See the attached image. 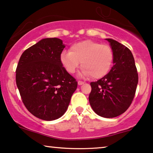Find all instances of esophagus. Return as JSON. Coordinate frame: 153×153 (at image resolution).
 Instances as JSON below:
<instances>
[{
    "label": "esophagus",
    "instance_id": "esophagus-1",
    "mask_svg": "<svg viewBox=\"0 0 153 153\" xmlns=\"http://www.w3.org/2000/svg\"><path fill=\"white\" fill-rule=\"evenodd\" d=\"M77 84H78V85H82V84H84V82H82V81H78V82H77Z\"/></svg>",
    "mask_w": 153,
    "mask_h": 153
}]
</instances>
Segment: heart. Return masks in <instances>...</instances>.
<instances>
[{"instance_id":"1","label":"heart","mask_w":153,"mask_h":153,"mask_svg":"<svg viewBox=\"0 0 153 153\" xmlns=\"http://www.w3.org/2000/svg\"><path fill=\"white\" fill-rule=\"evenodd\" d=\"M60 60L69 74H74L81 62L82 69L79 76H91L93 78L99 79L105 76L110 71L113 53L108 45L86 40L72 45L69 51H62Z\"/></svg>"}]
</instances>
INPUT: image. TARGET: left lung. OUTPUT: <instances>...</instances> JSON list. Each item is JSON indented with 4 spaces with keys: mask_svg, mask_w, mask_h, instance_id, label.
<instances>
[{
    "mask_svg": "<svg viewBox=\"0 0 153 153\" xmlns=\"http://www.w3.org/2000/svg\"><path fill=\"white\" fill-rule=\"evenodd\" d=\"M106 40L113 50V66L105 76L91 83L88 100L95 113L113 118L124 113L131 104L138 74L131 50L111 38Z\"/></svg>",
    "mask_w": 153,
    "mask_h": 153,
    "instance_id": "8db88e82",
    "label": "left lung"
}]
</instances>
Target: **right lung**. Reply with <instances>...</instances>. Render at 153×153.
Listing matches in <instances>:
<instances>
[{"instance_id": "right-lung-1", "label": "right lung", "mask_w": 153, "mask_h": 153, "mask_svg": "<svg viewBox=\"0 0 153 153\" xmlns=\"http://www.w3.org/2000/svg\"><path fill=\"white\" fill-rule=\"evenodd\" d=\"M65 44L57 38H44L26 49L18 62L16 81L25 106L45 121L65 113L77 82L62 67Z\"/></svg>"}]
</instances>
